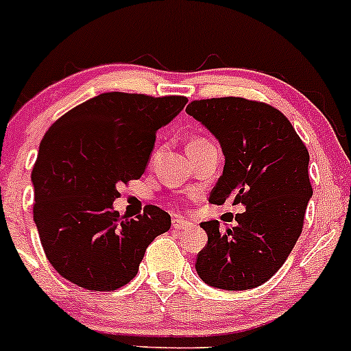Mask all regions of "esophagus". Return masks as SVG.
<instances>
[{"mask_svg":"<svg viewBox=\"0 0 351 351\" xmlns=\"http://www.w3.org/2000/svg\"><path fill=\"white\" fill-rule=\"evenodd\" d=\"M172 227H174L176 230H187V228L192 227V223L182 217H174L172 219Z\"/></svg>","mask_w":351,"mask_h":351,"instance_id":"1","label":"esophagus"}]
</instances>
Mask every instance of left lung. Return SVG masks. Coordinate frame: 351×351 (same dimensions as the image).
<instances>
[{"instance_id": "obj_1", "label": "left lung", "mask_w": 351, "mask_h": 351, "mask_svg": "<svg viewBox=\"0 0 351 351\" xmlns=\"http://www.w3.org/2000/svg\"><path fill=\"white\" fill-rule=\"evenodd\" d=\"M187 114L215 136L226 165L208 202L242 204L237 227L202 222L207 245L195 270L207 285L249 290L283 265L303 228L312 197L308 151L278 109L243 97L192 101Z\"/></svg>"}]
</instances>
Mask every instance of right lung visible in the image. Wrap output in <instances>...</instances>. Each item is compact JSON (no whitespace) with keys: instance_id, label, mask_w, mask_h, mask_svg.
Here are the masks:
<instances>
[{"instance_id":"1","label":"right lung","mask_w":351,"mask_h":351,"mask_svg":"<svg viewBox=\"0 0 351 351\" xmlns=\"http://www.w3.org/2000/svg\"><path fill=\"white\" fill-rule=\"evenodd\" d=\"M187 97L104 93L61 116L46 131L33 167V219L51 265L66 280L106 292L136 277L145 249L171 228V215L145 206L121 219V182L141 179L156 132Z\"/></svg>"}]
</instances>
